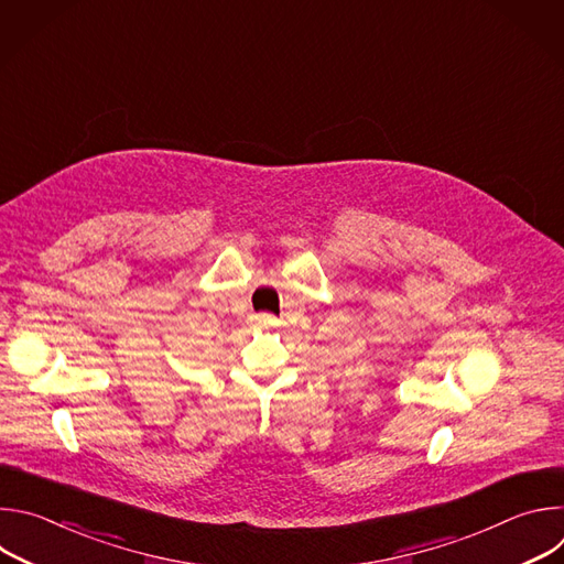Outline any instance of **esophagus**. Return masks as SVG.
Segmentation results:
<instances>
[{
  "label": "esophagus",
  "mask_w": 564,
  "mask_h": 564,
  "mask_svg": "<svg viewBox=\"0 0 564 564\" xmlns=\"http://www.w3.org/2000/svg\"><path fill=\"white\" fill-rule=\"evenodd\" d=\"M252 324H254L257 328H272V326L279 324V321H276V316H272V314H254V316H252Z\"/></svg>",
  "instance_id": "34e87169"
}]
</instances>
